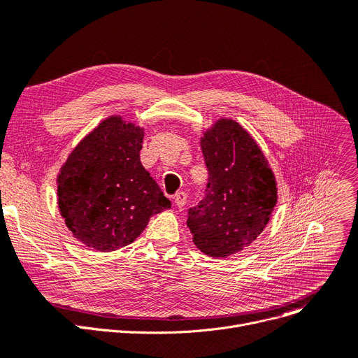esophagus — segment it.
Wrapping results in <instances>:
<instances>
[{"label": "esophagus", "instance_id": "esophagus-1", "mask_svg": "<svg viewBox=\"0 0 358 358\" xmlns=\"http://www.w3.org/2000/svg\"><path fill=\"white\" fill-rule=\"evenodd\" d=\"M174 203H176V206H177L178 209H182L184 206H185V203H187V193H184V192L177 193L176 197H174Z\"/></svg>", "mask_w": 358, "mask_h": 358}]
</instances>
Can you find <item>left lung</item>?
<instances>
[{"label": "left lung", "mask_w": 358, "mask_h": 358, "mask_svg": "<svg viewBox=\"0 0 358 358\" xmlns=\"http://www.w3.org/2000/svg\"><path fill=\"white\" fill-rule=\"evenodd\" d=\"M209 171L204 199L190 209L194 245L206 255L227 258L266 229L277 203V182L268 159L238 122L222 117L200 138Z\"/></svg>", "instance_id": "left-lung-1"}]
</instances>
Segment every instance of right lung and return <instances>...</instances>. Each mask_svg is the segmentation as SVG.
<instances>
[{
	"label": "right lung",
	"mask_w": 358,
	"mask_h": 358,
	"mask_svg": "<svg viewBox=\"0 0 358 358\" xmlns=\"http://www.w3.org/2000/svg\"><path fill=\"white\" fill-rule=\"evenodd\" d=\"M145 129L110 116L75 146L58 174V208L85 247L110 252L134 242L171 208L141 162Z\"/></svg>",
	"instance_id": "1"
}]
</instances>
